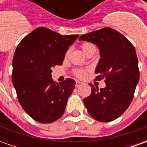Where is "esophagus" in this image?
Here are the masks:
<instances>
[{
  "instance_id": "1",
  "label": "esophagus",
  "mask_w": 147,
  "mask_h": 147,
  "mask_svg": "<svg viewBox=\"0 0 147 147\" xmlns=\"http://www.w3.org/2000/svg\"><path fill=\"white\" fill-rule=\"evenodd\" d=\"M83 83H82V82H80V81H76V87L80 86L81 85H83Z\"/></svg>"
}]
</instances>
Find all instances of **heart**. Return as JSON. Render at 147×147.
<instances>
[{"label":"heart","instance_id":"1","mask_svg":"<svg viewBox=\"0 0 147 147\" xmlns=\"http://www.w3.org/2000/svg\"><path fill=\"white\" fill-rule=\"evenodd\" d=\"M93 46H94V45L91 43H90V42H84L81 45V48L83 49V51L85 53H86ZM87 71H88V69H76L74 71V75L76 77H79V78H83V77L86 76Z\"/></svg>","mask_w":147,"mask_h":147}]
</instances>
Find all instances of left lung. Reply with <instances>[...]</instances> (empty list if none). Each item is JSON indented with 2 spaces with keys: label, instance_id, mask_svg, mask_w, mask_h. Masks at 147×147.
Here are the masks:
<instances>
[{
  "label": "left lung",
  "instance_id": "left-lung-1",
  "mask_svg": "<svg viewBox=\"0 0 147 147\" xmlns=\"http://www.w3.org/2000/svg\"><path fill=\"white\" fill-rule=\"evenodd\" d=\"M80 40L98 45L101 58L95 80L105 78L106 86L98 90L94 85L91 93L83 99L88 113L100 122L116 120L132 101L139 80L138 58L134 45L117 30L104 27L83 34Z\"/></svg>",
  "mask_w": 147,
  "mask_h": 147
}]
</instances>
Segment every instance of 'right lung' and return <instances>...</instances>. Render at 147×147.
I'll list each match as a JSON object with an SVG mask.
<instances>
[{
	"instance_id": "add662e5",
	"label": "right lung",
	"mask_w": 147,
	"mask_h": 147,
	"mask_svg": "<svg viewBox=\"0 0 147 147\" xmlns=\"http://www.w3.org/2000/svg\"><path fill=\"white\" fill-rule=\"evenodd\" d=\"M79 34L61 35L38 27L24 37L15 52L11 80L22 108L39 123H50L64 114L76 81L55 83L52 68L63 64L68 46Z\"/></svg>"
}]
</instances>
